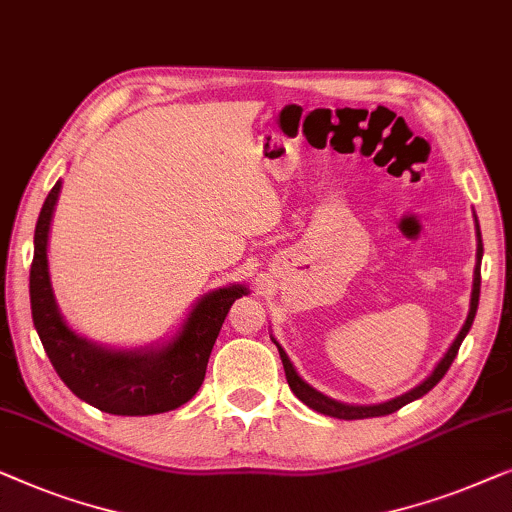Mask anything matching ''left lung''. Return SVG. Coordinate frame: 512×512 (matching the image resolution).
<instances>
[{"mask_svg": "<svg viewBox=\"0 0 512 512\" xmlns=\"http://www.w3.org/2000/svg\"><path fill=\"white\" fill-rule=\"evenodd\" d=\"M475 227H478V220H475ZM478 262H475V273H473V292H471V308H469V318H466L462 331H459L455 341H452V345L448 348V352H445L441 362L436 364V369L429 373V378H424L420 385L413 387V390L401 394V397L392 399V401H385V403H376V406H350V403H341V401H334L325 397V394L313 390L311 385L304 383V380L299 378L297 369H294L290 357L285 355V350L280 348L278 341H273L278 345V352H280V359H283V366H285V378H287V385H290V390L297 394V399H301L306 403L308 408L318 410V413L322 415H329V417H338V420H364V417H380V415H390L394 413V410H399L401 406H406V403L420 399L427 394L429 390H434V387L438 385V380H441L445 373H448L450 364L455 362L457 352H459V345H462V341L466 338V334H469V329L473 325V318H475V311H478V299H480V259H482V239H480V227H478Z\"/></svg>", "mask_w": 512, "mask_h": 512, "instance_id": "1", "label": "left lung"}]
</instances>
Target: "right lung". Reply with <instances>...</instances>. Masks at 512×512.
Returning a JSON list of instances; mask_svg holds the SVG:
<instances>
[{
	"instance_id": "right-lung-1",
	"label": "right lung",
	"mask_w": 512,
	"mask_h": 512,
	"mask_svg": "<svg viewBox=\"0 0 512 512\" xmlns=\"http://www.w3.org/2000/svg\"><path fill=\"white\" fill-rule=\"evenodd\" d=\"M62 181L53 185L34 229L30 269L32 318L43 350L62 383L90 406L111 415H157L190 401L204 383L206 364L229 308L248 290L229 285L201 297L174 341L162 348L111 350L67 327L57 311L48 273V232Z\"/></svg>"
}]
</instances>
